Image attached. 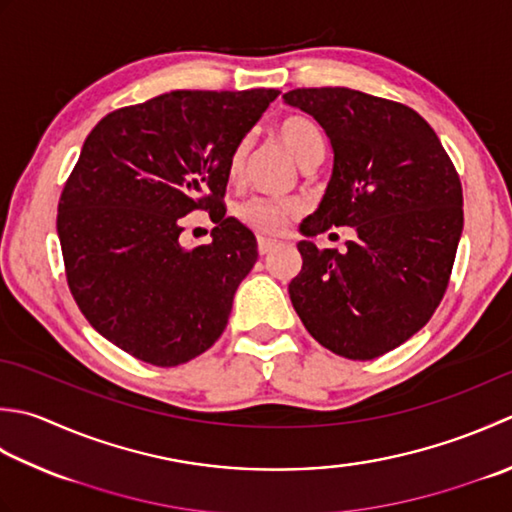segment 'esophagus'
Returning a JSON list of instances; mask_svg holds the SVG:
<instances>
[{
	"instance_id": "obj_1",
	"label": "esophagus",
	"mask_w": 512,
	"mask_h": 512,
	"mask_svg": "<svg viewBox=\"0 0 512 512\" xmlns=\"http://www.w3.org/2000/svg\"><path fill=\"white\" fill-rule=\"evenodd\" d=\"M275 246H277V239H270V237H264V235L257 237V250H259V255H268L270 250H273Z\"/></svg>"
}]
</instances>
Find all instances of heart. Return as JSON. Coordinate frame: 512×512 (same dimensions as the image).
Instances as JSON below:
<instances>
[{
    "mask_svg": "<svg viewBox=\"0 0 512 512\" xmlns=\"http://www.w3.org/2000/svg\"><path fill=\"white\" fill-rule=\"evenodd\" d=\"M277 135L282 139L284 146L295 155L297 162H302L306 155L313 153L317 148H324L322 130L313 122V119L302 115H288L277 124ZM248 153V139H242L233 150L228 159L230 175H237L244 166V159ZM293 204L279 202V199L268 197H253L239 206L237 215L244 224L250 228L262 230V233H279L286 226V222L293 217Z\"/></svg>",
    "mask_w": 512,
    "mask_h": 512,
    "instance_id": "b5f03b06",
    "label": "heart"
}]
</instances>
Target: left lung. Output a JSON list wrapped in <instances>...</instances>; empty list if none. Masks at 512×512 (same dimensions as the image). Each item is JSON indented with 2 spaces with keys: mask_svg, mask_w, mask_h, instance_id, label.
I'll return each instance as SVG.
<instances>
[{
  "mask_svg": "<svg viewBox=\"0 0 512 512\" xmlns=\"http://www.w3.org/2000/svg\"><path fill=\"white\" fill-rule=\"evenodd\" d=\"M333 146V175L306 237L355 228L346 253L299 242L288 295L306 330L346 359H375L428 324L464 228L462 182L435 130L404 104L353 88H295Z\"/></svg>",
  "mask_w": 512,
  "mask_h": 512,
  "instance_id": "1",
  "label": "left lung"
}]
</instances>
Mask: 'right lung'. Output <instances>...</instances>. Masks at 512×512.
I'll use <instances>...</instances> for the list:
<instances>
[{"instance_id": "obj_1", "label": "right lung", "mask_w": 512, "mask_h": 512, "mask_svg": "<svg viewBox=\"0 0 512 512\" xmlns=\"http://www.w3.org/2000/svg\"><path fill=\"white\" fill-rule=\"evenodd\" d=\"M275 88L173 90L108 113L59 197L68 288L88 324L128 355L179 366L213 346L257 239L226 217L228 159ZM208 209L214 242L178 244L181 217Z\"/></svg>"}]
</instances>
